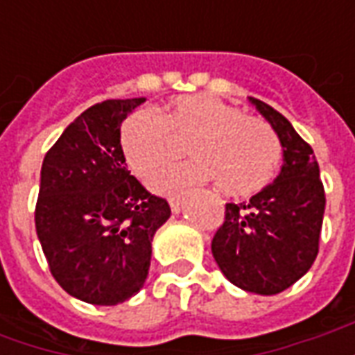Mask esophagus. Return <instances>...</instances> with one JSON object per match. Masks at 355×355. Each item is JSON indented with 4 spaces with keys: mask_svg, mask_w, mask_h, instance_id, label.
I'll return each mask as SVG.
<instances>
[{
    "mask_svg": "<svg viewBox=\"0 0 355 355\" xmlns=\"http://www.w3.org/2000/svg\"><path fill=\"white\" fill-rule=\"evenodd\" d=\"M169 205H171V211H173V213H180V207H182V196L171 198Z\"/></svg>",
    "mask_w": 355,
    "mask_h": 355,
    "instance_id": "esophagus-1",
    "label": "esophagus"
}]
</instances>
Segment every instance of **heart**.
Here are the masks:
<instances>
[{"instance_id": "b5f03b06", "label": "heart", "mask_w": 355, "mask_h": 355, "mask_svg": "<svg viewBox=\"0 0 355 355\" xmlns=\"http://www.w3.org/2000/svg\"><path fill=\"white\" fill-rule=\"evenodd\" d=\"M119 142L129 169L142 180L167 169L180 155L178 146L190 144L193 162L154 180L163 193L216 180L224 193L249 198L274 180L282 162L279 139L264 119L209 94L178 96L159 117L132 114Z\"/></svg>"}]
</instances>
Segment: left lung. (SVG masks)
Returning a JSON list of instances; mask_svg holds the SVG:
<instances>
[{"label": "left lung", "instance_id": "left-lung-1", "mask_svg": "<svg viewBox=\"0 0 355 355\" xmlns=\"http://www.w3.org/2000/svg\"><path fill=\"white\" fill-rule=\"evenodd\" d=\"M249 102L282 142V171L247 203H226L211 251L236 287L277 295L297 283L318 257L325 192L312 146L277 110L253 96Z\"/></svg>", "mask_w": 355, "mask_h": 355}]
</instances>
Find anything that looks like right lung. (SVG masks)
<instances>
[{"instance_id": "right-lung-1", "label": "right lung", "mask_w": 355, "mask_h": 355, "mask_svg": "<svg viewBox=\"0 0 355 355\" xmlns=\"http://www.w3.org/2000/svg\"><path fill=\"white\" fill-rule=\"evenodd\" d=\"M144 101L94 104L43 159L35 232L58 285L89 304H121L142 289L154 234L171 216L121 152V123Z\"/></svg>"}]
</instances>
